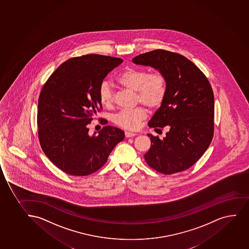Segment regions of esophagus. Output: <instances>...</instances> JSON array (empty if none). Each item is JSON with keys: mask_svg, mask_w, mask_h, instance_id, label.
Returning a JSON list of instances; mask_svg holds the SVG:
<instances>
[{"mask_svg": "<svg viewBox=\"0 0 249 249\" xmlns=\"http://www.w3.org/2000/svg\"><path fill=\"white\" fill-rule=\"evenodd\" d=\"M124 135H125L126 138H130L134 137V136L136 135V134L133 133V132L126 131L125 133H124Z\"/></svg>", "mask_w": 249, "mask_h": 249, "instance_id": "obj_1", "label": "esophagus"}]
</instances>
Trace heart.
I'll use <instances>...</instances> for the list:
<instances>
[{
	"instance_id": "b5f03b06",
	"label": "heart",
	"mask_w": 249,
	"mask_h": 249,
	"mask_svg": "<svg viewBox=\"0 0 249 249\" xmlns=\"http://www.w3.org/2000/svg\"><path fill=\"white\" fill-rule=\"evenodd\" d=\"M116 81L120 86L136 93L135 101L143 104L149 109L159 108L166 97L168 90V79L163 71L149 73L146 69H127L121 72ZM100 103L107 108L113 106L114 91L109 83L104 82L99 89ZM147 117V110L143 106L135 109H121L113 117L114 123L124 129H136Z\"/></svg>"
}]
</instances>
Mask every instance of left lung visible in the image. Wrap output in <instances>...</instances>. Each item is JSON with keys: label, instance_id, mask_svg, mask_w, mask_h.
Here are the masks:
<instances>
[{"label": "left lung", "instance_id": "8db88e82", "mask_svg": "<svg viewBox=\"0 0 249 249\" xmlns=\"http://www.w3.org/2000/svg\"><path fill=\"white\" fill-rule=\"evenodd\" d=\"M133 62L157 69L168 79L164 101L148 124L155 131L165 126L169 131L163 140L148 135L151 145L146 163L163 175L189 169L213 137L214 96L208 78L191 60L165 50L139 54Z\"/></svg>", "mask_w": 249, "mask_h": 249}]
</instances>
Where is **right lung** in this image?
Here are the masks:
<instances>
[{
    "label": "right lung",
    "mask_w": 249,
    "mask_h": 249,
    "mask_svg": "<svg viewBox=\"0 0 249 249\" xmlns=\"http://www.w3.org/2000/svg\"><path fill=\"white\" fill-rule=\"evenodd\" d=\"M120 58L90 54L61 64L46 80L38 100L40 147L58 169L73 176H87L106 163L124 139L121 129L105 126L89 135L87 124L102 109L99 89Z\"/></svg>",
    "instance_id": "obj_1"
}]
</instances>
